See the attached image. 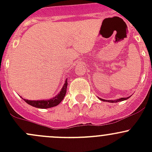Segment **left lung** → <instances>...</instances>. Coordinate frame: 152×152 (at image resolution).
Instances as JSON below:
<instances>
[{
	"mask_svg": "<svg viewBox=\"0 0 152 152\" xmlns=\"http://www.w3.org/2000/svg\"><path fill=\"white\" fill-rule=\"evenodd\" d=\"M127 99H129V97L128 98H121V99H118V100H116V101H107V102H121V101L126 100ZM101 100L103 101V102H105V101H106V100H104V99H101Z\"/></svg>",
	"mask_w": 152,
	"mask_h": 152,
	"instance_id": "8db88e82",
	"label": "left lung"
}]
</instances>
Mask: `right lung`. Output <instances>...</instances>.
<instances>
[{"instance_id": "obj_1", "label": "right lung", "mask_w": 152, "mask_h": 152, "mask_svg": "<svg viewBox=\"0 0 152 152\" xmlns=\"http://www.w3.org/2000/svg\"><path fill=\"white\" fill-rule=\"evenodd\" d=\"M67 82L65 81V85H63V87L61 90L60 93L55 96L53 99H50V100H42V101H29L24 99L26 102L28 104L33 106V107H37V108H41V109H47L50 108V107H55V106L58 105L62 100H63L64 97H65V94H66L67 91Z\"/></svg>"}]
</instances>
